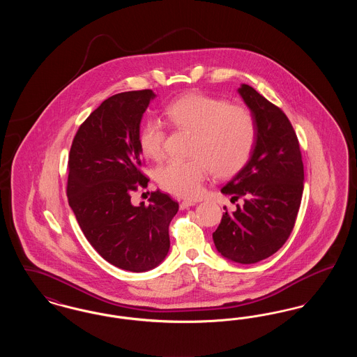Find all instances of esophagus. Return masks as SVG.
<instances>
[{"instance_id":"obj_1","label":"esophagus","mask_w":357,"mask_h":357,"mask_svg":"<svg viewBox=\"0 0 357 357\" xmlns=\"http://www.w3.org/2000/svg\"><path fill=\"white\" fill-rule=\"evenodd\" d=\"M191 206H195V202H194V201H182L181 204H179L181 210H183V208H188V207H191Z\"/></svg>"}]
</instances>
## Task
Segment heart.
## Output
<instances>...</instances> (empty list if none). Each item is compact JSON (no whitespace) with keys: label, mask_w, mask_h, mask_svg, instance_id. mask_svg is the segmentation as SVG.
Wrapping results in <instances>:
<instances>
[{"label":"heart","mask_w":357,"mask_h":357,"mask_svg":"<svg viewBox=\"0 0 357 357\" xmlns=\"http://www.w3.org/2000/svg\"><path fill=\"white\" fill-rule=\"evenodd\" d=\"M166 118L178 130L194 134L187 160H170L156 171L158 183L171 194L195 198L210 170L227 178L249 162L255 142L253 114L220 98L191 93L170 102ZM166 132L156 119L147 120L139 132V147L144 156L159 160L165 155Z\"/></svg>","instance_id":"b5f03b06"}]
</instances>
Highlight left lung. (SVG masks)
Here are the masks:
<instances>
[{
    "mask_svg": "<svg viewBox=\"0 0 357 357\" xmlns=\"http://www.w3.org/2000/svg\"><path fill=\"white\" fill-rule=\"evenodd\" d=\"M238 93L255 116L257 142L245 167L221 188L231 202L242 198L243 204L223 213L213 239L222 257L255 264L282 248L294 227L304 191V165L287 115L250 85L241 84Z\"/></svg>",
    "mask_w": 357,
    "mask_h": 357,
    "instance_id": "left-lung-1",
    "label": "left lung"
}]
</instances>
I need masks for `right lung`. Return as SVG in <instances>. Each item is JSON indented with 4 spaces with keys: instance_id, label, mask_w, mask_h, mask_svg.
<instances>
[{
    "instance_id": "1",
    "label": "right lung",
    "mask_w": 357,
    "mask_h": 357,
    "mask_svg": "<svg viewBox=\"0 0 357 357\" xmlns=\"http://www.w3.org/2000/svg\"><path fill=\"white\" fill-rule=\"evenodd\" d=\"M155 98L151 89L108 98L80 126L69 153L67 194L80 229L107 262L130 272H147L165 261L169 226L179 208L159 190L149 206L131 202V192L149 183L137 137Z\"/></svg>"
}]
</instances>
